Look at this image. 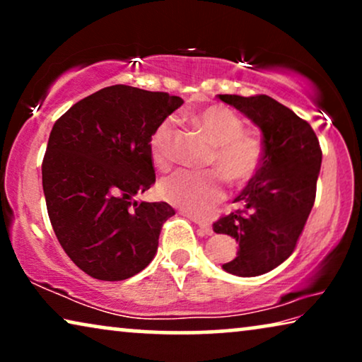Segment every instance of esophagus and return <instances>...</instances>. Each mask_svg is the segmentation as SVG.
Segmentation results:
<instances>
[{
    "instance_id": "obj_1",
    "label": "esophagus",
    "mask_w": 362,
    "mask_h": 362,
    "mask_svg": "<svg viewBox=\"0 0 362 362\" xmlns=\"http://www.w3.org/2000/svg\"><path fill=\"white\" fill-rule=\"evenodd\" d=\"M197 224V227H199L201 234L202 235H211L212 234V226L209 224L207 221H201V219H192Z\"/></svg>"
}]
</instances>
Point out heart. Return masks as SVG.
I'll list each match as a JSON object with an SVG mask.
<instances>
[{
  "instance_id": "obj_1",
  "label": "heart",
  "mask_w": 362,
  "mask_h": 362,
  "mask_svg": "<svg viewBox=\"0 0 362 362\" xmlns=\"http://www.w3.org/2000/svg\"><path fill=\"white\" fill-rule=\"evenodd\" d=\"M191 122L214 143L207 166L217 171H177L158 186L161 199L196 217L209 216L226 197L224 175L232 185L244 186L259 173L265 148L259 136L245 132L242 118L224 105H209L191 113ZM176 123L168 117L158 123L150 138L151 160L161 171L175 160Z\"/></svg>"
}]
</instances>
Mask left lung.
I'll return each mask as SVG.
<instances>
[{"instance_id":"8db88e82","label":"left lung","mask_w":362,"mask_h":362,"mask_svg":"<svg viewBox=\"0 0 362 362\" xmlns=\"http://www.w3.org/2000/svg\"><path fill=\"white\" fill-rule=\"evenodd\" d=\"M219 98L264 135V163L234 199L239 209L212 226L216 234L239 244L237 255L222 269L237 276H257L293 254L315 204L321 148L310 123L269 95Z\"/></svg>"}]
</instances>
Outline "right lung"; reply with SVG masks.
<instances>
[{
    "mask_svg": "<svg viewBox=\"0 0 362 362\" xmlns=\"http://www.w3.org/2000/svg\"><path fill=\"white\" fill-rule=\"evenodd\" d=\"M182 98L112 86L82 98L54 123L42 189L59 244L97 280L136 275L158 250L168 202H136L155 185L150 138Z\"/></svg>",
    "mask_w": 362,
    "mask_h": 362,
    "instance_id": "1",
    "label": "right lung"
}]
</instances>
